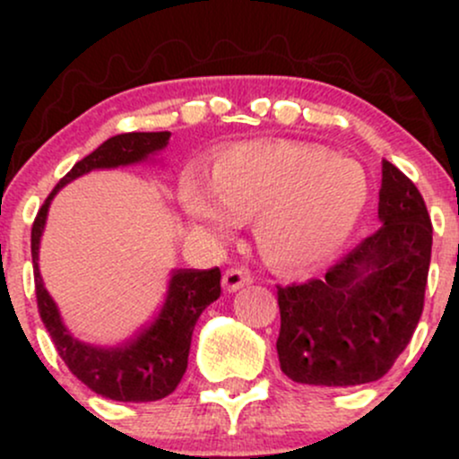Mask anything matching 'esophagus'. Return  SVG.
I'll return each mask as SVG.
<instances>
[{
  "label": "esophagus",
  "mask_w": 459,
  "mask_h": 459,
  "mask_svg": "<svg viewBox=\"0 0 459 459\" xmlns=\"http://www.w3.org/2000/svg\"><path fill=\"white\" fill-rule=\"evenodd\" d=\"M250 282H252L250 272L244 270V267H230V270H226L222 276V287H224V291H229V293L239 291L241 287H246V284H250Z\"/></svg>",
  "instance_id": "1"
}]
</instances>
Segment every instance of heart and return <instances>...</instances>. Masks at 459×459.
Wrapping results in <instances>:
<instances>
[{
    "instance_id": "obj_1",
    "label": "heart",
    "mask_w": 459,
    "mask_h": 459,
    "mask_svg": "<svg viewBox=\"0 0 459 459\" xmlns=\"http://www.w3.org/2000/svg\"><path fill=\"white\" fill-rule=\"evenodd\" d=\"M368 177L354 160L299 142H244L215 157L212 175L186 172L178 200L192 222L229 233L255 218L261 255L282 270L328 261L367 212Z\"/></svg>"
}]
</instances>
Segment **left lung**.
<instances>
[{
    "instance_id": "obj_1",
    "label": "left lung",
    "mask_w": 459,
    "mask_h": 459,
    "mask_svg": "<svg viewBox=\"0 0 459 459\" xmlns=\"http://www.w3.org/2000/svg\"><path fill=\"white\" fill-rule=\"evenodd\" d=\"M380 230L302 284H278L281 368L293 382L345 388L386 376L423 313L431 220L416 186L382 161Z\"/></svg>"
}]
</instances>
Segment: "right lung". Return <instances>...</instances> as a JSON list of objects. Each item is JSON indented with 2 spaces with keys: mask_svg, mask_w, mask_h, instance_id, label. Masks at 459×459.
<instances>
[{
  "mask_svg": "<svg viewBox=\"0 0 459 459\" xmlns=\"http://www.w3.org/2000/svg\"><path fill=\"white\" fill-rule=\"evenodd\" d=\"M170 140L168 131L151 134H120L105 140L97 151L83 157L60 178L54 192L47 196L43 207L36 213L31 226V263H34L36 302L51 341L65 365L77 380L91 391L114 402H157L168 397L181 382L187 368L189 345L194 325L204 308L222 293L220 267L213 270H177L168 282L166 299L161 308L134 339L116 347H97L75 339L62 324L60 310L47 293L39 272V247L43 237L47 212L57 189L73 178L99 168H118L149 160L152 152L161 151Z\"/></svg>",
  "mask_w": 459,
  "mask_h": 459,
  "instance_id": "add662e5",
  "label": "right lung"
}]
</instances>
